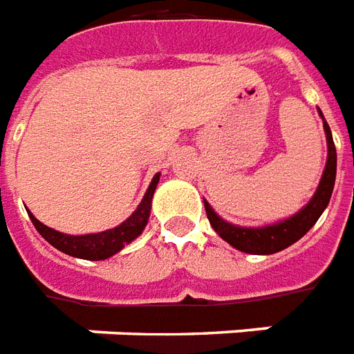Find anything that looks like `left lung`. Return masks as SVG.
I'll use <instances>...</instances> for the list:
<instances>
[{
    "mask_svg": "<svg viewBox=\"0 0 354 354\" xmlns=\"http://www.w3.org/2000/svg\"><path fill=\"white\" fill-rule=\"evenodd\" d=\"M318 114L322 116L320 110H318ZM322 122H324L326 141H328V160H326L324 173H322V179L318 183L315 196L310 198L309 204L303 205L295 215L288 217L284 221L274 223V225H267V227H255V229L236 227V225L221 219L217 213L213 212L212 205L204 200L209 225L225 242H229L232 248H236L240 252L253 253V255H270V253L282 252L288 245L297 242L318 221V217L322 215L326 205L330 202V198H332L335 169H337V154H335L332 131H330V125L326 124L324 116H322Z\"/></svg>",
    "mask_w": 354,
    "mask_h": 354,
    "instance_id": "8db88e82",
    "label": "left lung"
}]
</instances>
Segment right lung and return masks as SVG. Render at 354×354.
<instances>
[{
	"label": "right lung",
	"mask_w": 354,
	"mask_h": 354,
	"mask_svg": "<svg viewBox=\"0 0 354 354\" xmlns=\"http://www.w3.org/2000/svg\"><path fill=\"white\" fill-rule=\"evenodd\" d=\"M160 181V173L154 175V179L150 183L147 194L141 200L139 207L125 219L122 225H118L114 229L104 230V232H95V234H82V236H72V234H64L59 230L49 229L47 225L39 223L28 212L30 219L34 223L36 230L41 236L59 252L72 255V257H80V259H89V261H102L109 259L114 253H118L124 245L133 242L135 238L141 234L150 217V205H152V196L154 190Z\"/></svg>",
	"instance_id": "add662e5"
}]
</instances>
